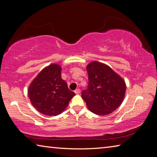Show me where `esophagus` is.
Instances as JSON below:
<instances>
[{
  "label": "esophagus",
  "instance_id": "1",
  "mask_svg": "<svg viewBox=\"0 0 157 157\" xmlns=\"http://www.w3.org/2000/svg\"><path fill=\"white\" fill-rule=\"evenodd\" d=\"M80 91H81L80 89H75V93L76 94H80Z\"/></svg>",
  "mask_w": 157,
  "mask_h": 157
}]
</instances>
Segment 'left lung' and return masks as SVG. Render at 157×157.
I'll return each mask as SVG.
<instances>
[{"mask_svg": "<svg viewBox=\"0 0 157 157\" xmlns=\"http://www.w3.org/2000/svg\"><path fill=\"white\" fill-rule=\"evenodd\" d=\"M89 84L82 92V98L89 110L103 116L113 113L124 100L126 83L110 66L92 61L86 66Z\"/></svg>", "mask_w": 157, "mask_h": 157, "instance_id": "left-lung-1", "label": "left lung"}]
</instances>
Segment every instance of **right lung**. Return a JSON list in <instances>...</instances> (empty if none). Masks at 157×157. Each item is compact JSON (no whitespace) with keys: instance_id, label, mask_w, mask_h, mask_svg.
<instances>
[{"instance_id":"right-lung-1","label":"right lung","mask_w":157,"mask_h":157,"mask_svg":"<svg viewBox=\"0 0 157 157\" xmlns=\"http://www.w3.org/2000/svg\"><path fill=\"white\" fill-rule=\"evenodd\" d=\"M28 94L34 108L47 116L60 114L75 95L61 78V67L55 63L40 72L30 84Z\"/></svg>"}]
</instances>
